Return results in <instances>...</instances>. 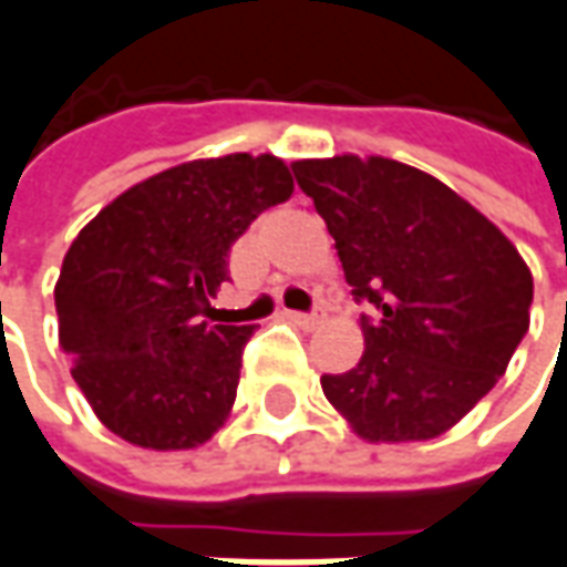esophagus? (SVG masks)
I'll use <instances>...</instances> for the list:
<instances>
[{
	"instance_id": "esophagus-1",
	"label": "esophagus",
	"mask_w": 567,
	"mask_h": 567,
	"mask_svg": "<svg viewBox=\"0 0 567 567\" xmlns=\"http://www.w3.org/2000/svg\"><path fill=\"white\" fill-rule=\"evenodd\" d=\"M287 318H290L292 323H299V327H306V330H315V327H318V323L327 318V306H323V302H318V306L311 308V311H290Z\"/></svg>"
}]
</instances>
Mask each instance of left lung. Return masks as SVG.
Wrapping results in <instances>:
<instances>
[{
	"label": "left lung",
	"mask_w": 567,
	"mask_h": 567,
	"mask_svg": "<svg viewBox=\"0 0 567 567\" xmlns=\"http://www.w3.org/2000/svg\"><path fill=\"white\" fill-rule=\"evenodd\" d=\"M333 234L361 315L364 354L321 385L367 441H425L497 385L528 333L534 280L494 221L385 157L292 163Z\"/></svg>",
	"instance_id": "1"
}]
</instances>
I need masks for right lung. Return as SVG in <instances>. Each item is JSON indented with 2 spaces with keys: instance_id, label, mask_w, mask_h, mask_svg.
<instances>
[{
  "instance_id": "right-lung-1",
  "label": "right lung",
  "mask_w": 567,
  "mask_h": 567,
  "mask_svg": "<svg viewBox=\"0 0 567 567\" xmlns=\"http://www.w3.org/2000/svg\"><path fill=\"white\" fill-rule=\"evenodd\" d=\"M284 159H194L128 187L70 244L54 287L73 380L113 435L197 447L225 423L256 327L216 323L234 240L290 200Z\"/></svg>"
}]
</instances>
